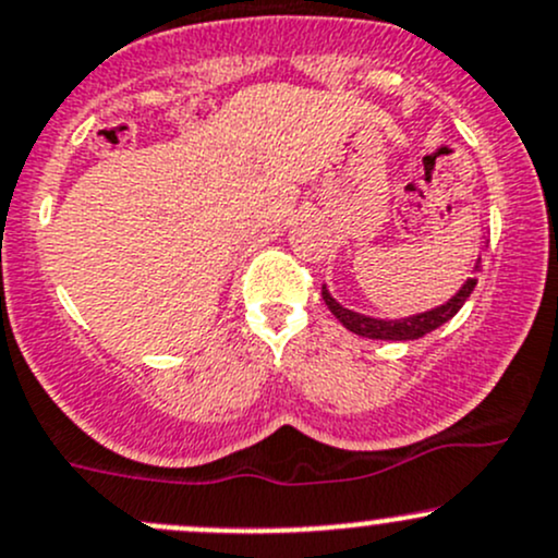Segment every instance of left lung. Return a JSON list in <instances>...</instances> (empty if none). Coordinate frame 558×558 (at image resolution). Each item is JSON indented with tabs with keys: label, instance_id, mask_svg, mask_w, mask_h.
<instances>
[{
	"label": "left lung",
	"instance_id": "left-lung-1",
	"mask_svg": "<svg viewBox=\"0 0 558 558\" xmlns=\"http://www.w3.org/2000/svg\"><path fill=\"white\" fill-rule=\"evenodd\" d=\"M484 243H486V240H484ZM484 248H486V245H484ZM478 272H481V256L476 259V264H473L471 278H468L465 283L457 289V294H451L447 302L438 304V307L422 310V313L407 315V318H374V315L355 313V310L344 307L342 302H337L331 291H328L326 283H324V302L328 304V310L333 313V318H337L339 324L348 328V331L357 333V337L385 339V342H412V339L425 337V333L436 331V328L449 324V320L454 318L457 313H460L462 304L468 302V296H471L473 289H476V280H478L476 275Z\"/></svg>",
	"mask_w": 558,
	"mask_h": 558
}]
</instances>
